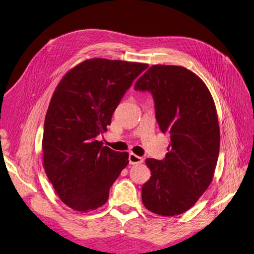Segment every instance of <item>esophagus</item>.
I'll return each mask as SVG.
<instances>
[{"instance_id": "esophagus-1", "label": "esophagus", "mask_w": 254, "mask_h": 254, "mask_svg": "<svg viewBox=\"0 0 254 254\" xmlns=\"http://www.w3.org/2000/svg\"><path fill=\"white\" fill-rule=\"evenodd\" d=\"M143 161H144V159L142 157L136 156L132 152L129 155V163L130 164H132V165L133 164H140V163H143Z\"/></svg>"}]
</instances>
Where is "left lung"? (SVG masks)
I'll return each instance as SVG.
<instances>
[{"mask_svg":"<svg viewBox=\"0 0 254 254\" xmlns=\"http://www.w3.org/2000/svg\"><path fill=\"white\" fill-rule=\"evenodd\" d=\"M149 91L156 118L171 143L164 160L146 159L151 176L142 187L148 211L175 216L193 206L213 180L220 131L216 107L206 84L180 65L155 64L134 84Z\"/></svg>","mask_w":254,"mask_h":254,"instance_id":"obj_1","label":"left lung"}]
</instances>
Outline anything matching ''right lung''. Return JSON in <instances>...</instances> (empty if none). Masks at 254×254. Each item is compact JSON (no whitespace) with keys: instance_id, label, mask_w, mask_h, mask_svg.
I'll return each mask as SVG.
<instances>
[{"instance_id":"1","label":"right lung","mask_w":254,"mask_h":254,"mask_svg":"<svg viewBox=\"0 0 254 254\" xmlns=\"http://www.w3.org/2000/svg\"><path fill=\"white\" fill-rule=\"evenodd\" d=\"M148 64L91 58L71 68L54 91L45 115L43 167L60 200L87 213L104 205L129 163L96 136L107 131L125 92Z\"/></svg>"}]
</instances>
